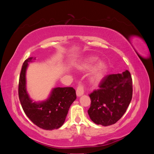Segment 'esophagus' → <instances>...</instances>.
<instances>
[{
  "mask_svg": "<svg viewBox=\"0 0 154 154\" xmlns=\"http://www.w3.org/2000/svg\"><path fill=\"white\" fill-rule=\"evenodd\" d=\"M83 93H84V90H83V87L82 85L79 84V86L77 87V90H76V94H77V96L78 97H79V96H82L83 94Z\"/></svg>",
  "mask_w": 154,
  "mask_h": 154,
  "instance_id": "obj_1",
  "label": "esophagus"
}]
</instances>
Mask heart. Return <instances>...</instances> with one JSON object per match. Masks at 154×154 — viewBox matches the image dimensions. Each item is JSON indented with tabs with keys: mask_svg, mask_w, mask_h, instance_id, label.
I'll return each mask as SVG.
<instances>
[{
	"mask_svg": "<svg viewBox=\"0 0 154 154\" xmlns=\"http://www.w3.org/2000/svg\"><path fill=\"white\" fill-rule=\"evenodd\" d=\"M97 59L98 58L96 56H88L83 59L77 66V69L79 71H86L91 69L88 74V79L90 84L93 85H98L102 82L107 71L106 64L102 60L96 62L93 66Z\"/></svg>",
	"mask_w": 154,
	"mask_h": 154,
	"instance_id": "heart-1",
	"label": "heart"
}]
</instances>
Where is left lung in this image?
Returning <instances> with one entry per match:
<instances>
[{
	"label": "left lung",
	"instance_id": "1",
	"mask_svg": "<svg viewBox=\"0 0 154 154\" xmlns=\"http://www.w3.org/2000/svg\"><path fill=\"white\" fill-rule=\"evenodd\" d=\"M100 89L89 95L91 105L88 113L94 123L104 126L116 124L126 112L132 97V81L130 72L106 75Z\"/></svg>",
	"mask_w": 154,
	"mask_h": 154
}]
</instances>
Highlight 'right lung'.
Listing matches in <instances>:
<instances>
[{
    "label": "right lung",
    "instance_id": "add662e5",
    "mask_svg": "<svg viewBox=\"0 0 154 154\" xmlns=\"http://www.w3.org/2000/svg\"><path fill=\"white\" fill-rule=\"evenodd\" d=\"M35 58H28L22 65L19 80L18 94L25 114L34 124L41 128L51 130L60 128L64 123L68 111L76 99V92L72 88H55L49 97L43 101H33L26 90V71L28 64Z\"/></svg>",
    "mask_w": 154,
    "mask_h": 154
}]
</instances>
